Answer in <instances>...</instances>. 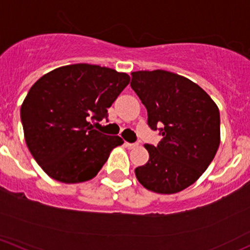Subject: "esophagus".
Wrapping results in <instances>:
<instances>
[{"label":"esophagus","mask_w":250,"mask_h":250,"mask_svg":"<svg viewBox=\"0 0 250 250\" xmlns=\"http://www.w3.org/2000/svg\"><path fill=\"white\" fill-rule=\"evenodd\" d=\"M138 145H139V144H130V143H125V147H127V148H129V149L135 148V147H138Z\"/></svg>","instance_id":"34e87169"}]
</instances>
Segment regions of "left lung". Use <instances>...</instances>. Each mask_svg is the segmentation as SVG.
Here are the masks:
<instances>
[{
  "mask_svg": "<svg viewBox=\"0 0 250 250\" xmlns=\"http://www.w3.org/2000/svg\"><path fill=\"white\" fill-rule=\"evenodd\" d=\"M130 86L147 109L158 146L145 145L148 162L135 169L139 182L158 194L188 188L206 171L220 144V115L213 99L189 79L167 70L132 73Z\"/></svg>",
  "mask_w": 250,
  "mask_h": 250,
  "instance_id": "8db88e82",
  "label": "left lung"
}]
</instances>
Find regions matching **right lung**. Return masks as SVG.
<instances>
[{
	"mask_svg": "<svg viewBox=\"0 0 250 250\" xmlns=\"http://www.w3.org/2000/svg\"><path fill=\"white\" fill-rule=\"evenodd\" d=\"M129 81V75L111 68L77 63L33 83L20 116L26 145L46 175L62 183L96 177L123 140L93 129L92 122L107 117V107Z\"/></svg>",
	"mask_w": 250,
	"mask_h": 250,
	"instance_id": "obj_1",
	"label": "right lung"
}]
</instances>
